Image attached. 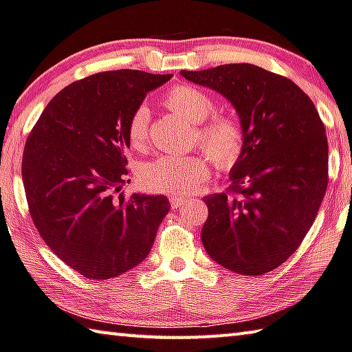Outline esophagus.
<instances>
[{
  "label": "esophagus",
  "mask_w": 352,
  "mask_h": 352,
  "mask_svg": "<svg viewBox=\"0 0 352 352\" xmlns=\"http://www.w3.org/2000/svg\"><path fill=\"white\" fill-rule=\"evenodd\" d=\"M188 200L186 198H183V197H178V195H170L169 197V203H170V208L172 209H177V208H182L184 203H186Z\"/></svg>",
  "instance_id": "34e87169"
}]
</instances>
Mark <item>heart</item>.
Segmentation results:
<instances>
[{
	"mask_svg": "<svg viewBox=\"0 0 352 352\" xmlns=\"http://www.w3.org/2000/svg\"><path fill=\"white\" fill-rule=\"evenodd\" d=\"M164 104L197 126L195 140L220 169H231L240 162L246 146V131L234 115L219 113L215 101L201 89L177 85L164 95ZM151 112L144 104L133 109L126 124L127 142L133 149H143L149 138ZM210 174L208 158L200 154L189 157H158L140 170V183L149 192L168 195L192 194Z\"/></svg>",
	"mask_w": 352,
	"mask_h": 352,
	"instance_id": "b5f03b06",
	"label": "heart"
}]
</instances>
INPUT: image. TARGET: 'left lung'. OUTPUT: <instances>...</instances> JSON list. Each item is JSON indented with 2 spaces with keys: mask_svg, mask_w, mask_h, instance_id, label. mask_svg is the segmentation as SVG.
I'll return each mask as SVG.
<instances>
[{
  "mask_svg": "<svg viewBox=\"0 0 352 352\" xmlns=\"http://www.w3.org/2000/svg\"><path fill=\"white\" fill-rule=\"evenodd\" d=\"M231 101L246 146L225 192L204 197L209 257L241 276L271 272L302 245L328 188V138L312 100L263 67L223 65L182 70Z\"/></svg>",
  "mask_w": 352,
  "mask_h": 352,
  "instance_id": "left-lung-1",
  "label": "left lung"
}]
</instances>
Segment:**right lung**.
I'll return each instance as SVG.
<instances>
[{"label": "right lung", "mask_w": 352, "mask_h": 352, "mask_svg": "<svg viewBox=\"0 0 352 352\" xmlns=\"http://www.w3.org/2000/svg\"><path fill=\"white\" fill-rule=\"evenodd\" d=\"M170 74L120 69L70 82L32 127L21 174L32 221L67 266L107 280L148 257L169 212L164 195L126 197V124Z\"/></svg>", "instance_id": "right-lung-1"}]
</instances>
